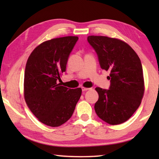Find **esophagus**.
<instances>
[{
    "label": "esophagus",
    "mask_w": 159,
    "mask_h": 159,
    "mask_svg": "<svg viewBox=\"0 0 159 159\" xmlns=\"http://www.w3.org/2000/svg\"><path fill=\"white\" fill-rule=\"evenodd\" d=\"M81 89H82V91H83V92H85V91H87V90H89L90 88H85V87H82V88H81Z\"/></svg>",
    "instance_id": "obj_1"
}]
</instances>
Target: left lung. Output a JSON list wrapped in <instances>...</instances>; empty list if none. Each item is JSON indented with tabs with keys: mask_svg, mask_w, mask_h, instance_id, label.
Returning <instances> with one entry per match:
<instances>
[{
	"mask_svg": "<svg viewBox=\"0 0 159 159\" xmlns=\"http://www.w3.org/2000/svg\"><path fill=\"white\" fill-rule=\"evenodd\" d=\"M87 40L101 68L110 72L109 89L95 88L99 95L96 114L110 125L124 123L138 109L144 95L141 61L133 48L120 40L97 36H89Z\"/></svg>",
	"mask_w": 159,
	"mask_h": 159,
	"instance_id": "1",
	"label": "left lung"
}]
</instances>
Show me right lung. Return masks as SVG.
<instances>
[{
	"label": "right lung",
	"mask_w": 159,
	"mask_h": 159,
	"mask_svg": "<svg viewBox=\"0 0 159 159\" xmlns=\"http://www.w3.org/2000/svg\"><path fill=\"white\" fill-rule=\"evenodd\" d=\"M78 40L77 36H65L43 42L34 50L26 64V103L40 121L51 127L62 125L71 117L81 95V88L57 84Z\"/></svg>",
	"instance_id": "add662e5"
}]
</instances>
